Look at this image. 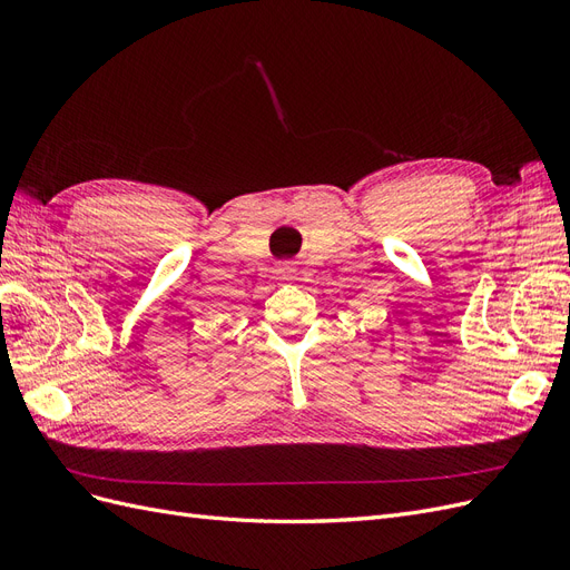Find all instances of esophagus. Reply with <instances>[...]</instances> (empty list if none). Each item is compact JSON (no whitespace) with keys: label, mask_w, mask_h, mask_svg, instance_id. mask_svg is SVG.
<instances>
[{"label":"esophagus","mask_w":570,"mask_h":570,"mask_svg":"<svg viewBox=\"0 0 570 570\" xmlns=\"http://www.w3.org/2000/svg\"><path fill=\"white\" fill-rule=\"evenodd\" d=\"M273 275H275V281L289 283V281H295V278H297V271H295V266L285 262V264H281V266H275Z\"/></svg>","instance_id":"obj_1"}]
</instances>
